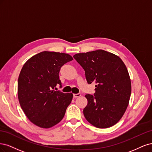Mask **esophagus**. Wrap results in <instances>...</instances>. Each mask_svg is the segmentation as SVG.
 Masks as SVG:
<instances>
[{"mask_svg":"<svg viewBox=\"0 0 152 152\" xmlns=\"http://www.w3.org/2000/svg\"><path fill=\"white\" fill-rule=\"evenodd\" d=\"M81 95L80 94H73V96H74L75 98H77L80 96Z\"/></svg>","mask_w":152,"mask_h":152,"instance_id":"obj_1","label":"esophagus"}]
</instances>
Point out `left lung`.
Listing matches in <instances>:
<instances>
[{"label": "left lung", "mask_w": 152, "mask_h": 152, "mask_svg": "<svg viewBox=\"0 0 152 152\" xmlns=\"http://www.w3.org/2000/svg\"><path fill=\"white\" fill-rule=\"evenodd\" d=\"M73 57L85 70L88 83L96 84L94 96L85 95L86 119L98 128L115 125L125 113L131 94L130 76L124 62L119 56L100 49Z\"/></svg>", "instance_id": "left-lung-1"}]
</instances>
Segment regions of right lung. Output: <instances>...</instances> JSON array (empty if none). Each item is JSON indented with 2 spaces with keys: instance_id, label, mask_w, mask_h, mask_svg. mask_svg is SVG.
<instances>
[{
  "instance_id": "obj_1",
  "label": "right lung",
  "mask_w": 152,
  "mask_h": 152,
  "mask_svg": "<svg viewBox=\"0 0 152 152\" xmlns=\"http://www.w3.org/2000/svg\"><path fill=\"white\" fill-rule=\"evenodd\" d=\"M73 60L69 54L43 51L24 63L19 73L18 96L19 104L28 119L42 128L58 124L72 101V93L55 91L61 67Z\"/></svg>"
}]
</instances>
